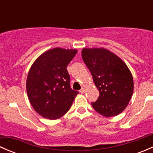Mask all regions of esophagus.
Returning <instances> with one entry per match:
<instances>
[{
	"instance_id": "1",
	"label": "esophagus",
	"mask_w": 153,
	"mask_h": 153,
	"mask_svg": "<svg viewBox=\"0 0 153 153\" xmlns=\"http://www.w3.org/2000/svg\"><path fill=\"white\" fill-rule=\"evenodd\" d=\"M84 92H85V87H82L81 90H80V92L81 93H84Z\"/></svg>"
}]
</instances>
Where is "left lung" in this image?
Returning a JSON list of instances; mask_svg holds the SVG:
<instances>
[{
    "instance_id": "8db88e82",
    "label": "left lung",
    "mask_w": 153,
    "mask_h": 153,
    "mask_svg": "<svg viewBox=\"0 0 153 153\" xmlns=\"http://www.w3.org/2000/svg\"><path fill=\"white\" fill-rule=\"evenodd\" d=\"M81 55L99 91V98L92 103V107L103 116L119 115L133 93V78L129 68L119 57L104 48H84Z\"/></svg>"
}]
</instances>
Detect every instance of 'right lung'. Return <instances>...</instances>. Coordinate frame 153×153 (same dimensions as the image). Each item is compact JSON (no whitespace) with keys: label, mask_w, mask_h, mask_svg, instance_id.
Wrapping results in <instances>:
<instances>
[{"label":"right lung","mask_w":153,"mask_h":153,"mask_svg":"<svg viewBox=\"0 0 153 153\" xmlns=\"http://www.w3.org/2000/svg\"><path fill=\"white\" fill-rule=\"evenodd\" d=\"M77 49L53 48L41 54L29 69L26 83L27 95L35 112L55 120L69 111L78 92L69 84L67 65Z\"/></svg>","instance_id":"obj_1"}]
</instances>
